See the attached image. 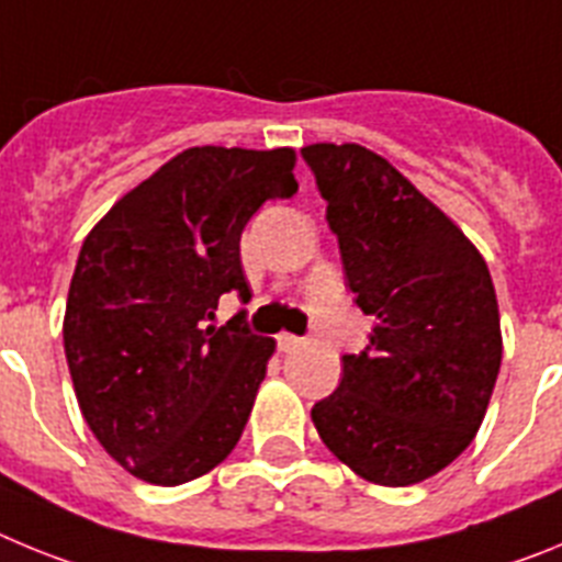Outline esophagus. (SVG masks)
Wrapping results in <instances>:
<instances>
[{"instance_id": "1", "label": "esophagus", "mask_w": 562, "mask_h": 562, "mask_svg": "<svg viewBox=\"0 0 562 562\" xmlns=\"http://www.w3.org/2000/svg\"><path fill=\"white\" fill-rule=\"evenodd\" d=\"M297 346H304V340H301V337L290 335V331H281V335H278V349L281 351H295Z\"/></svg>"}]
</instances>
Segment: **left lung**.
<instances>
[{"mask_svg": "<svg viewBox=\"0 0 562 562\" xmlns=\"http://www.w3.org/2000/svg\"><path fill=\"white\" fill-rule=\"evenodd\" d=\"M326 200L355 304L376 321L342 355L312 422L360 479L411 486L475 439L498 380L501 315L486 261L385 157L357 143L301 148Z\"/></svg>", "mask_w": 562, "mask_h": 562, "instance_id": "1", "label": "left lung"}]
</instances>
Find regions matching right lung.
Listing matches in <instances>:
<instances>
[{
  "label": "right lung",
  "mask_w": 562,
  "mask_h": 562,
  "mask_svg": "<svg viewBox=\"0 0 562 562\" xmlns=\"http://www.w3.org/2000/svg\"><path fill=\"white\" fill-rule=\"evenodd\" d=\"M292 168V148H186L83 238L64 351L89 430L134 479L186 484L241 439L276 340L241 315L207 321L225 292H250L241 231L297 191Z\"/></svg>",
  "instance_id": "1"
}]
</instances>
